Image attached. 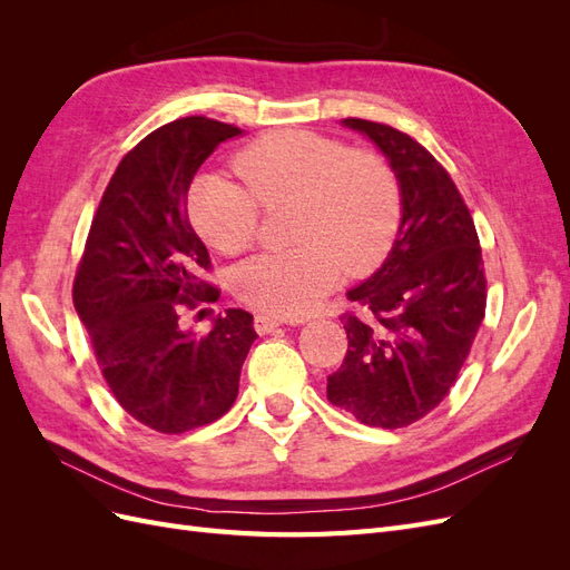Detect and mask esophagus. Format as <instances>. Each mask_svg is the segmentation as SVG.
<instances>
[{"mask_svg": "<svg viewBox=\"0 0 570 570\" xmlns=\"http://www.w3.org/2000/svg\"><path fill=\"white\" fill-rule=\"evenodd\" d=\"M281 325H283V321L275 318V316H268V314L254 316V327H256L258 335H268V333H273V331H278Z\"/></svg>", "mask_w": 570, "mask_h": 570, "instance_id": "esophagus-1", "label": "esophagus"}]
</instances>
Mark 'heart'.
I'll list each match as a JSON object with an SVG mask.
<instances>
[{
  "label": "heart",
  "instance_id": "1",
  "mask_svg": "<svg viewBox=\"0 0 570 570\" xmlns=\"http://www.w3.org/2000/svg\"><path fill=\"white\" fill-rule=\"evenodd\" d=\"M247 189L206 176L189 193V220L206 245L245 252L266 209L295 204L287 252L258 254L235 271L237 297L258 312L302 316L331 292L342 268L366 275L387 256L402 218V189L381 154L350 149L312 130H275L237 151Z\"/></svg>",
  "mask_w": 570,
  "mask_h": 570
}]
</instances>
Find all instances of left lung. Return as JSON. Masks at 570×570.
<instances>
[{
	"label": "left lung",
	"instance_id": "8db88e82",
	"mask_svg": "<svg viewBox=\"0 0 570 570\" xmlns=\"http://www.w3.org/2000/svg\"><path fill=\"white\" fill-rule=\"evenodd\" d=\"M402 189L396 239L368 281L350 289L342 314L350 347L327 375V400L373 428H406L428 416L456 383L485 318L488 281L480 239L454 180L406 132L364 118Z\"/></svg>",
	"mask_w": 570,
	"mask_h": 570
}]
</instances>
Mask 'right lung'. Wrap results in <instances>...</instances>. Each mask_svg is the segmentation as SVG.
<instances>
[{"label":"right lung","instance_id":"1","mask_svg":"<svg viewBox=\"0 0 570 570\" xmlns=\"http://www.w3.org/2000/svg\"><path fill=\"white\" fill-rule=\"evenodd\" d=\"M239 132L187 116L137 142L101 195L76 271L73 304L101 375L137 423L164 435L214 423L233 406L256 340L243 308H228L206 335L185 327L187 312L220 295L202 278L212 258L189 226L187 189Z\"/></svg>","mask_w":570,"mask_h":570}]
</instances>
